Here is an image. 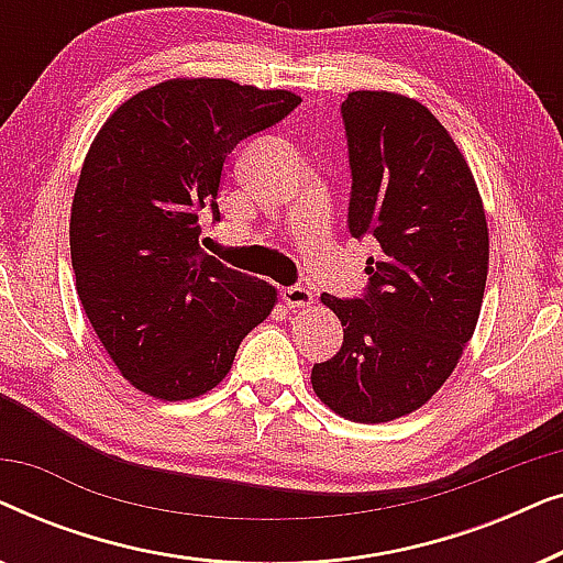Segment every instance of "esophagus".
<instances>
[{"label":"esophagus","mask_w":563,"mask_h":563,"mask_svg":"<svg viewBox=\"0 0 563 563\" xmlns=\"http://www.w3.org/2000/svg\"><path fill=\"white\" fill-rule=\"evenodd\" d=\"M282 299L287 302L289 310H297V307H310L314 302V295L305 287H284Z\"/></svg>","instance_id":"esophagus-1"}]
</instances>
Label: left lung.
<instances>
[{
	"instance_id": "8db88e82",
	"label": "left lung",
	"mask_w": 563,
	"mask_h": 563,
	"mask_svg": "<svg viewBox=\"0 0 563 563\" xmlns=\"http://www.w3.org/2000/svg\"><path fill=\"white\" fill-rule=\"evenodd\" d=\"M353 238H372L361 297L322 295L343 345L312 366V389L353 422H387L428 402L456 368L479 320L489 230L479 189L435 114L395 91H351Z\"/></svg>"
}]
</instances>
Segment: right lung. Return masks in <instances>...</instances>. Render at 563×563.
<instances>
[{"mask_svg":"<svg viewBox=\"0 0 563 563\" xmlns=\"http://www.w3.org/2000/svg\"><path fill=\"white\" fill-rule=\"evenodd\" d=\"M302 102L230 79H168L122 102L84 158L71 205V266L84 312L120 374L179 402L225 379L272 314L276 289L199 249L220 220L230 151Z\"/></svg>","mask_w":563,"mask_h":563,"instance_id":"1","label":"right lung"}]
</instances>
